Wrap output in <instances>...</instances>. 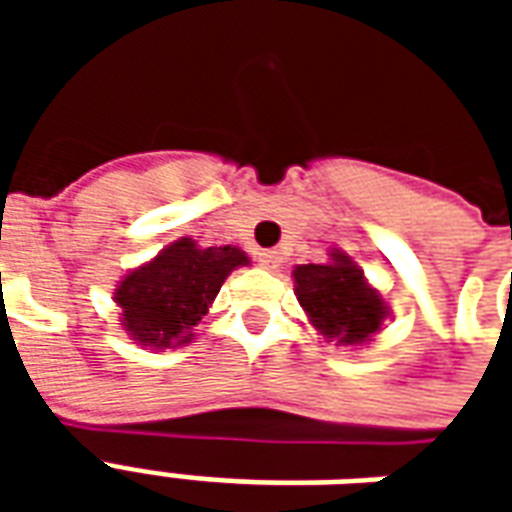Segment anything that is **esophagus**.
Returning a JSON list of instances; mask_svg holds the SVG:
<instances>
[{
	"instance_id": "esophagus-1",
	"label": "esophagus",
	"mask_w": 512,
	"mask_h": 512,
	"mask_svg": "<svg viewBox=\"0 0 512 512\" xmlns=\"http://www.w3.org/2000/svg\"><path fill=\"white\" fill-rule=\"evenodd\" d=\"M257 263L263 268H268V271H274V268H279V263H282V257H279L277 249H263V252H257Z\"/></svg>"
}]
</instances>
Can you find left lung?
Segmentation results:
<instances>
[{
  "mask_svg": "<svg viewBox=\"0 0 512 512\" xmlns=\"http://www.w3.org/2000/svg\"><path fill=\"white\" fill-rule=\"evenodd\" d=\"M326 266H299L293 271L296 296L312 323L329 340L359 345L381 329L386 307L376 290L370 288L351 257L334 252Z\"/></svg>",
  "mask_w": 512,
  "mask_h": 512,
  "instance_id": "1",
  "label": "left lung"
}]
</instances>
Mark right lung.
<instances>
[{
  "instance_id": "add662e5",
  "label": "right lung",
  "mask_w": 512,
  "mask_h": 512,
  "mask_svg": "<svg viewBox=\"0 0 512 512\" xmlns=\"http://www.w3.org/2000/svg\"><path fill=\"white\" fill-rule=\"evenodd\" d=\"M246 263L249 257L235 246L200 249L191 238L169 244L117 285L115 301L123 310L126 332L150 348L186 343L224 279Z\"/></svg>"
}]
</instances>
